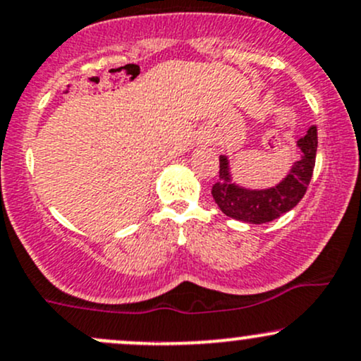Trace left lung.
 Instances as JSON below:
<instances>
[{
    "label": "left lung",
    "instance_id": "8db88e82",
    "mask_svg": "<svg viewBox=\"0 0 361 361\" xmlns=\"http://www.w3.org/2000/svg\"><path fill=\"white\" fill-rule=\"evenodd\" d=\"M301 159L290 166L286 178L270 188H245L235 183L230 159L219 155V180L212 185V197L223 214L249 225H263L294 209L305 197L317 159V126L298 140Z\"/></svg>",
    "mask_w": 361,
    "mask_h": 361
}]
</instances>
